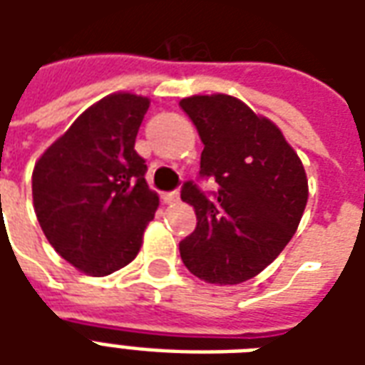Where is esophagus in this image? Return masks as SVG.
Returning a JSON list of instances; mask_svg holds the SVG:
<instances>
[{"label": "esophagus", "instance_id": "34e87169", "mask_svg": "<svg viewBox=\"0 0 365 365\" xmlns=\"http://www.w3.org/2000/svg\"><path fill=\"white\" fill-rule=\"evenodd\" d=\"M164 201L170 203V205L178 203V201H180V191H170V193H166V195H164Z\"/></svg>", "mask_w": 365, "mask_h": 365}]
</instances>
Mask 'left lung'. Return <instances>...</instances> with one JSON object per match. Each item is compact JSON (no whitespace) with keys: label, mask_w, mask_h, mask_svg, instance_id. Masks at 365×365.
<instances>
[{"label":"left lung","mask_w":365,"mask_h":365,"mask_svg":"<svg viewBox=\"0 0 365 365\" xmlns=\"http://www.w3.org/2000/svg\"><path fill=\"white\" fill-rule=\"evenodd\" d=\"M203 143L199 178L213 195L185 182L182 199L197 227L180 242L185 268L209 283L252 279L279 256L305 211L309 185L297 152L266 117L225 93L180 101Z\"/></svg>","instance_id":"1"}]
</instances>
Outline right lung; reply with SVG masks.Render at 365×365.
<instances>
[{"instance_id":"1","label":"right lung","mask_w":365,"mask_h":365,"mask_svg":"<svg viewBox=\"0 0 365 365\" xmlns=\"http://www.w3.org/2000/svg\"><path fill=\"white\" fill-rule=\"evenodd\" d=\"M148 97L113 93L91 105L33 170L36 219L52 248L88 275H109L136 258L158 195L135 150Z\"/></svg>"}]
</instances>
